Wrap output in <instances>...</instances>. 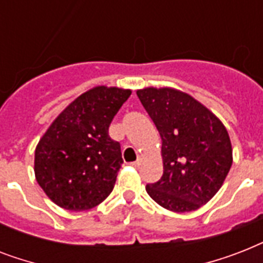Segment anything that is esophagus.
Instances as JSON below:
<instances>
[{
	"instance_id": "34e87169",
	"label": "esophagus",
	"mask_w": 263,
	"mask_h": 263,
	"mask_svg": "<svg viewBox=\"0 0 263 263\" xmlns=\"http://www.w3.org/2000/svg\"><path fill=\"white\" fill-rule=\"evenodd\" d=\"M142 164V160H140V158H138V160L135 161V162H132V166H135V168H138V166H139V165Z\"/></svg>"
}]
</instances>
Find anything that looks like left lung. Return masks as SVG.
<instances>
[{
  "instance_id": "1",
  "label": "left lung",
  "mask_w": 263,
  "mask_h": 263,
  "mask_svg": "<svg viewBox=\"0 0 263 263\" xmlns=\"http://www.w3.org/2000/svg\"><path fill=\"white\" fill-rule=\"evenodd\" d=\"M162 139L164 173L146 185L157 203L171 212H192L216 195L232 166L228 131L212 110L172 87L136 91Z\"/></svg>"
}]
</instances>
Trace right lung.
Returning <instances> with one entry per match:
<instances>
[{"label":"right lung","instance_id":"1","mask_svg":"<svg viewBox=\"0 0 263 263\" xmlns=\"http://www.w3.org/2000/svg\"><path fill=\"white\" fill-rule=\"evenodd\" d=\"M132 91L97 86L60 113L35 148L34 172L49 199L72 212L98 206L115 187L121 168L111 120Z\"/></svg>","mask_w":263,"mask_h":263}]
</instances>
